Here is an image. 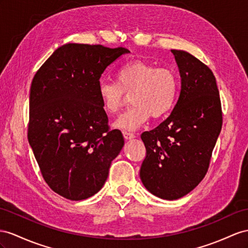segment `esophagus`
I'll return each mask as SVG.
<instances>
[{"instance_id": "esophagus-1", "label": "esophagus", "mask_w": 248, "mask_h": 248, "mask_svg": "<svg viewBox=\"0 0 248 248\" xmlns=\"http://www.w3.org/2000/svg\"><path fill=\"white\" fill-rule=\"evenodd\" d=\"M124 139H126V140H130V139L135 138V134H134V133H132V132L124 131Z\"/></svg>"}]
</instances>
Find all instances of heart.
I'll return each instance as SVG.
<instances>
[{
	"instance_id": "heart-1",
	"label": "heart",
	"mask_w": 248,
	"mask_h": 248,
	"mask_svg": "<svg viewBox=\"0 0 248 248\" xmlns=\"http://www.w3.org/2000/svg\"><path fill=\"white\" fill-rule=\"evenodd\" d=\"M179 78L169 68L135 60L120 67L116 82L100 81L97 88L101 108L108 114H116L126 95L133 106L115 123V128L134 131L152 117L162 118L172 111L179 94Z\"/></svg>"
}]
</instances>
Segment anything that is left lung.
Segmentation results:
<instances>
[{"label": "left lung", "instance_id": "obj_1", "mask_svg": "<svg viewBox=\"0 0 248 248\" xmlns=\"http://www.w3.org/2000/svg\"><path fill=\"white\" fill-rule=\"evenodd\" d=\"M170 51L179 68L180 95L170 116L141 134L147 154L140 179L150 193L176 200L204 178L221 132L222 109L212 70L188 52Z\"/></svg>", "mask_w": 248, "mask_h": 248}]
</instances>
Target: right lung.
<instances>
[{
    "instance_id": "1",
    "label": "right lung",
    "mask_w": 248,
    "mask_h": 248,
    "mask_svg": "<svg viewBox=\"0 0 248 248\" xmlns=\"http://www.w3.org/2000/svg\"><path fill=\"white\" fill-rule=\"evenodd\" d=\"M128 49L66 44L37 70L31 82L28 141L44 180L69 200L103 187L124 140L110 130L97 88L106 68Z\"/></svg>"
}]
</instances>
